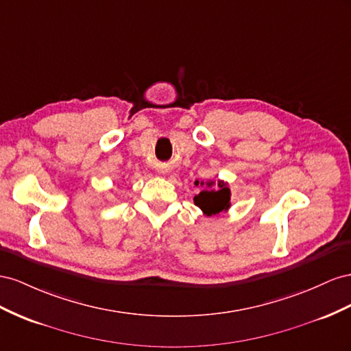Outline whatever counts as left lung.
I'll return each instance as SVG.
<instances>
[{
	"label": "left lung",
	"mask_w": 351,
	"mask_h": 351,
	"mask_svg": "<svg viewBox=\"0 0 351 351\" xmlns=\"http://www.w3.org/2000/svg\"><path fill=\"white\" fill-rule=\"evenodd\" d=\"M195 186H199V193L194 197V204L202 210L203 215L210 217L231 208V189L226 181H195Z\"/></svg>",
	"instance_id": "left-lung-1"
}]
</instances>
